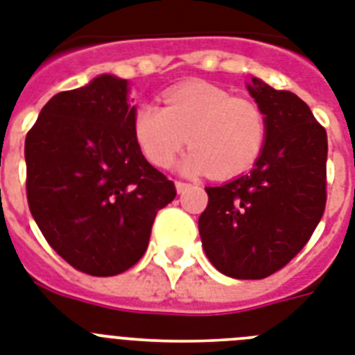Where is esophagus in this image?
Instances as JSON below:
<instances>
[{"label":"esophagus","instance_id":"34e87169","mask_svg":"<svg viewBox=\"0 0 355 355\" xmlns=\"http://www.w3.org/2000/svg\"><path fill=\"white\" fill-rule=\"evenodd\" d=\"M175 186H177V191L178 193H184V191H186V189H189V184L182 182V180H177V182H175Z\"/></svg>","mask_w":355,"mask_h":355}]
</instances>
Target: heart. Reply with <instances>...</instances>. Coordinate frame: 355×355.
I'll use <instances>...</instances> for the list:
<instances>
[{"mask_svg":"<svg viewBox=\"0 0 355 355\" xmlns=\"http://www.w3.org/2000/svg\"><path fill=\"white\" fill-rule=\"evenodd\" d=\"M132 135L153 166L169 168L189 142L182 168L227 178L250 169L266 144V114L250 98L233 96L209 82L169 89L162 107L142 105L132 118Z\"/></svg>","mask_w":355,"mask_h":355,"instance_id":"heart-1","label":"heart"}]
</instances>
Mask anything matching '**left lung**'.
I'll return each mask as SVG.
<instances>
[{"mask_svg":"<svg viewBox=\"0 0 355 355\" xmlns=\"http://www.w3.org/2000/svg\"><path fill=\"white\" fill-rule=\"evenodd\" d=\"M248 91L266 114V144L248 175L206 187L198 232L218 272L233 279H264L301 252L321 220L328 140L297 94L257 78Z\"/></svg>","mask_w":355,"mask_h":355,"instance_id":"left-lung-1","label":"left lung"}]
</instances>
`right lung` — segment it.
<instances>
[{"instance_id":"1","label":"right lung","mask_w":355,"mask_h":355,"mask_svg":"<svg viewBox=\"0 0 355 355\" xmlns=\"http://www.w3.org/2000/svg\"><path fill=\"white\" fill-rule=\"evenodd\" d=\"M132 118L128 80L103 74L51 98L25 138L37 227L63 261L96 277L142 259L157 213L177 195L138 148Z\"/></svg>"}]
</instances>
